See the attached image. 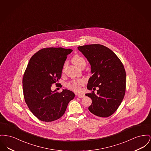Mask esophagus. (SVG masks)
Returning <instances> with one entry per match:
<instances>
[{
	"label": "esophagus",
	"mask_w": 151,
	"mask_h": 151,
	"mask_svg": "<svg viewBox=\"0 0 151 151\" xmlns=\"http://www.w3.org/2000/svg\"><path fill=\"white\" fill-rule=\"evenodd\" d=\"M76 95L78 96V97L79 98H83L85 97V95L84 94H76Z\"/></svg>",
	"instance_id": "esophagus-1"
}]
</instances>
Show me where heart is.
Instances as JSON below:
<instances>
[{"label":"heart","mask_w":151,"mask_h":151,"mask_svg":"<svg viewBox=\"0 0 151 151\" xmlns=\"http://www.w3.org/2000/svg\"><path fill=\"white\" fill-rule=\"evenodd\" d=\"M73 62L76 65L79 66L82 63H86L84 59L79 55H75L72 59ZM84 84V81L82 79H77L68 82L66 86L68 88L75 92H79L81 90V86Z\"/></svg>","instance_id":"obj_1"}]
</instances>
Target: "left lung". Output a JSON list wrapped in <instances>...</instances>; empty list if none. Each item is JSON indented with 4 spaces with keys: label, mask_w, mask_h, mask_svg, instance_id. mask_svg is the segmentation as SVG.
I'll use <instances>...</instances> for the list:
<instances>
[{
    "label": "left lung",
    "mask_w": 151,
    "mask_h": 151,
    "mask_svg": "<svg viewBox=\"0 0 151 151\" xmlns=\"http://www.w3.org/2000/svg\"><path fill=\"white\" fill-rule=\"evenodd\" d=\"M91 65L92 76L87 89L97 90L95 94L86 93L92 99L89 111L95 115L107 117L120 105L125 92L126 73L123 64L112 50L103 45H89L78 47Z\"/></svg>",
    "instance_id": "8db88e82"
}]
</instances>
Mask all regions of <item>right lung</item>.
Masks as SVG:
<instances>
[{
    "instance_id": "obj_1",
    "label": "right lung",
    "mask_w": 151,
    "mask_h": 151,
    "mask_svg": "<svg viewBox=\"0 0 151 151\" xmlns=\"http://www.w3.org/2000/svg\"><path fill=\"white\" fill-rule=\"evenodd\" d=\"M71 49L46 48L30 59L23 78L25 101L40 120L51 122L62 116L75 93L68 89L52 91L53 83L61 78L64 62Z\"/></svg>"
}]
</instances>
